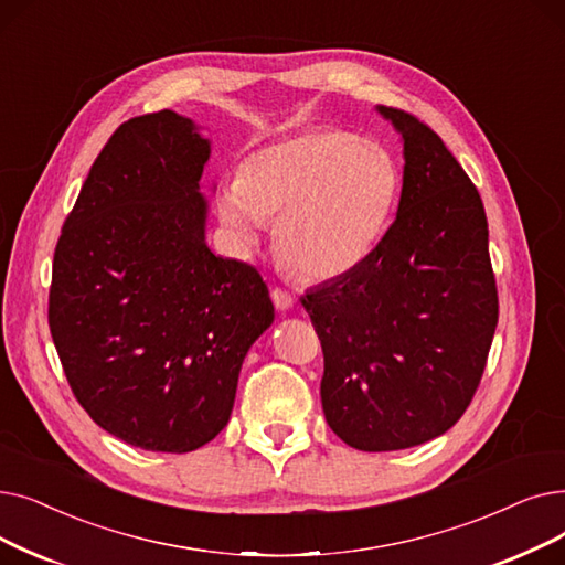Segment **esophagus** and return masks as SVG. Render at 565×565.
I'll return each instance as SVG.
<instances>
[{
	"label": "esophagus",
	"instance_id": "34e87169",
	"mask_svg": "<svg viewBox=\"0 0 565 565\" xmlns=\"http://www.w3.org/2000/svg\"><path fill=\"white\" fill-rule=\"evenodd\" d=\"M273 302L277 309H290L292 307V292L286 288H273Z\"/></svg>",
	"mask_w": 565,
	"mask_h": 565
}]
</instances>
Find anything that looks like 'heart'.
<instances>
[{
    "instance_id": "1",
    "label": "heart",
    "mask_w": 565,
    "mask_h": 565,
    "mask_svg": "<svg viewBox=\"0 0 565 565\" xmlns=\"http://www.w3.org/2000/svg\"><path fill=\"white\" fill-rule=\"evenodd\" d=\"M399 195L395 159L374 140L326 129L263 147L218 193L224 226L254 244L275 222L279 258L300 277L349 275L374 254Z\"/></svg>"
}]
</instances>
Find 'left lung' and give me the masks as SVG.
<instances>
[{"mask_svg": "<svg viewBox=\"0 0 565 565\" xmlns=\"http://www.w3.org/2000/svg\"><path fill=\"white\" fill-rule=\"evenodd\" d=\"M379 110L404 138L397 218L362 265L300 298L323 349L326 420L364 452L448 431L476 395L499 321L476 184L425 121Z\"/></svg>", "mask_w": 565, "mask_h": 565, "instance_id": "1", "label": "left lung"}]
</instances>
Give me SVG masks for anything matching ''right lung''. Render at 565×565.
Masks as SVG:
<instances>
[{"mask_svg": "<svg viewBox=\"0 0 565 565\" xmlns=\"http://www.w3.org/2000/svg\"><path fill=\"white\" fill-rule=\"evenodd\" d=\"M207 157L191 119L131 117L55 247L47 326L71 392L142 450L191 452L222 431L242 360L275 318L258 269L207 249Z\"/></svg>", "mask_w": 565, "mask_h": 565, "instance_id": "add662e5", "label": "right lung"}]
</instances>
